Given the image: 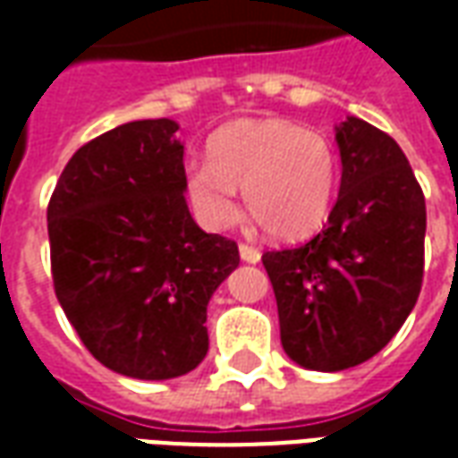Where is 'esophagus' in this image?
I'll return each mask as SVG.
<instances>
[{
  "instance_id": "1",
  "label": "esophagus",
  "mask_w": 458,
  "mask_h": 458,
  "mask_svg": "<svg viewBox=\"0 0 458 458\" xmlns=\"http://www.w3.org/2000/svg\"><path fill=\"white\" fill-rule=\"evenodd\" d=\"M240 258H242V262H250V265H255V262H259V250L252 248V245H245V242H240Z\"/></svg>"
}]
</instances>
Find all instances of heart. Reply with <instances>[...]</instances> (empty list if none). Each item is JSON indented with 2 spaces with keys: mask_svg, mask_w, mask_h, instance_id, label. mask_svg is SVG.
<instances>
[{
  "mask_svg": "<svg viewBox=\"0 0 458 458\" xmlns=\"http://www.w3.org/2000/svg\"><path fill=\"white\" fill-rule=\"evenodd\" d=\"M341 159L324 131L289 120H240L208 141V161L186 169V196L200 225L225 230L245 208L275 240L304 238L327 220Z\"/></svg>",
  "mask_w": 458,
  "mask_h": 458,
  "instance_id": "obj_1",
  "label": "heart"
}]
</instances>
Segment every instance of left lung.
<instances>
[{
  "instance_id": "left-lung-1",
  "label": "left lung",
  "mask_w": 458,
  "mask_h": 458,
  "mask_svg": "<svg viewBox=\"0 0 458 458\" xmlns=\"http://www.w3.org/2000/svg\"><path fill=\"white\" fill-rule=\"evenodd\" d=\"M341 191L328 225L299 248L262 255L284 353L336 373L390 344L424 275V193L400 144L348 117L336 127Z\"/></svg>"
}]
</instances>
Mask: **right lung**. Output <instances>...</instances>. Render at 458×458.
Instances as JSON below:
<instances>
[{
    "instance_id": "obj_1",
    "label": "right lung",
    "mask_w": 458,
    "mask_h": 458,
    "mask_svg": "<svg viewBox=\"0 0 458 458\" xmlns=\"http://www.w3.org/2000/svg\"><path fill=\"white\" fill-rule=\"evenodd\" d=\"M174 120H137L83 144L48 200L55 297L114 373L169 380L208 353L206 309L240 265L235 240L196 225Z\"/></svg>"
}]
</instances>
